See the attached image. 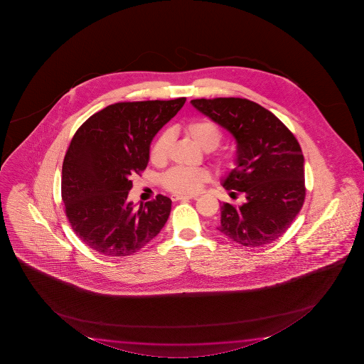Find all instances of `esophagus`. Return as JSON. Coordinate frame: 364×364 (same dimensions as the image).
I'll use <instances>...</instances> for the list:
<instances>
[{
    "label": "esophagus",
    "mask_w": 364,
    "mask_h": 364,
    "mask_svg": "<svg viewBox=\"0 0 364 364\" xmlns=\"http://www.w3.org/2000/svg\"><path fill=\"white\" fill-rule=\"evenodd\" d=\"M195 200L198 198V195H173V201H186V200Z\"/></svg>",
    "instance_id": "34e87169"
}]
</instances>
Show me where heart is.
Returning a JSON list of instances; mask_svg holds the SVG:
<instances>
[{"label": "heart", "instance_id": "b5f03b06", "mask_svg": "<svg viewBox=\"0 0 364 364\" xmlns=\"http://www.w3.org/2000/svg\"><path fill=\"white\" fill-rule=\"evenodd\" d=\"M185 131L200 148L206 151L215 149L222 139V132L219 127L208 119L192 121L190 124H186ZM172 141V131H166L158 137L150 151V159L153 163L158 164L166 161ZM230 156L224 158L225 163H230ZM209 178L210 173L203 168L176 166L166 173L163 178V183L166 188L174 193H192L200 190L201 186L206 181H209Z\"/></svg>", "mask_w": 364, "mask_h": 364}]
</instances>
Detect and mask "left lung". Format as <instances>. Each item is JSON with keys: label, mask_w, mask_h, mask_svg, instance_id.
<instances>
[{"label": "left lung", "mask_w": 364, "mask_h": 364, "mask_svg": "<svg viewBox=\"0 0 364 364\" xmlns=\"http://www.w3.org/2000/svg\"><path fill=\"white\" fill-rule=\"evenodd\" d=\"M191 105L237 144L235 168L222 185L243 192L246 201L222 203L216 229L242 246L272 243L289 228L306 196L304 158L296 137L275 114L248 99H193Z\"/></svg>", "instance_id": "left-lung-1"}]
</instances>
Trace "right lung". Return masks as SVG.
<instances>
[{"instance_id":"1","label":"right lung","mask_w":364,"mask_h":364,"mask_svg":"<svg viewBox=\"0 0 364 364\" xmlns=\"http://www.w3.org/2000/svg\"><path fill=\"white\" fill-rule=\"evenodd\" d=\"M185 102L116 103L76 131L62 166V200L75 233L95 252L129 256L164 227L172 200L158 195L136 209L129 191L132 176L148 166L154 136Z\"/></svg>"}]
</instances>
